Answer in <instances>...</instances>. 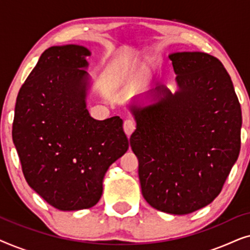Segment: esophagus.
Here are the masks:
<instances>
[{
	"mask_svg": "<svg viewBox=\"0 0 250 250\" xmlns=\"http://www.w3.org/2000/svg\"><path fill=\"white\" fill-rule=\"evenodd\" d=\"M135 123L132 121V119H126L124 122V125H123V128H124V132L126 133V135L129 136L133 132L135 131Z\"/></svg>",
	"mask_w": 250,
	"mask_h": 250,
	"instance_id": "esophagus-1",
	"label": "esophagus"
}]
</instances>
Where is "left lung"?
I'll return each mask as SVG.
<instances>
[{"label": "left lung", "instance_id": "1", "mask_svg": "<svg viewBox=\"0 0 250 250\" xmlns=\"http://www.w3.org/2000/svg\"><path fill=\"white\" fill-rule=\"evenodd\" d=\"M177 90L165 85L127 105L142 196L157 210L186 215L209 205L240 151L241 108L230 75L217 58L174 52Z\"/></svg>", "mask_w": 250, "mask_h": 250}]
</instances>
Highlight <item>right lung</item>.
Wrapping results in <instances>:
<instances>
[{
  "instance_id": "right-lung-1",
  "label": "right lung",
  "mask_w": 250,
  "mask_h": 250,
  "mask_svg": "<svg viewBox=\"0 0 250 250\" xmlns=\"http://www.w3.org/2000/svg\"><path fill=\"white\" fill-rule=\"evenodd\" d=\"M88 56L77 44L49 47L17 97L12 140L23 175L59 210L97 205L105 173L128 149L122 118L97 121L87 110Z\"/></svg>"
}]
</instances>
